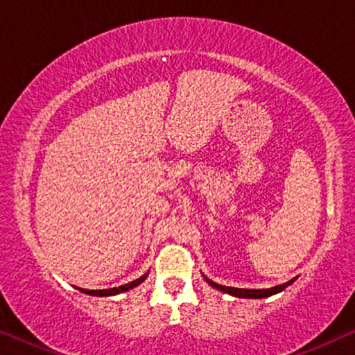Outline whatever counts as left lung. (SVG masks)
<instances>
[{
  "mask_svg": "<svg viewBox=\"0 0 355 355\" xmlns=\"http://www.w3.org/2000/svg\"><path fill=\"white\" fill-rule=\"evenodd\" d=\"M203 278H205V281L210 286H213V288L221 291V293L225 294H230V295H234V297H241V299H265V297H270V295H275L281 293V291H284L288 286H291L295 281V278H293L291 281H288V283L284 284H279V286H275V288H270V289H241V288H231V286H221L215 283V281L208 279L205 275H203Z\"/></svg>",
  "mask_w": 355,
  "mask_h": 355,
  "instance_id": "8db88e82",
  "label": "left lung"
}]
</instances>
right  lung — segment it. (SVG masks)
I'll return each mask as SVG.
<instances>
[{
  "instance_id": "add662e5",
  "label": "right lung",
  "mask_w": 355,
  "mask_h": 355,
  "mask_svg": "<svg viewBox=\"0 0 355 355\" xmlns=\"http://www.w3.org/2000/svg\"><path fill=\"white\" fill-rule=\"evenodd\" d=\"M147 276H148V273H145V275L140 276V278L134 279V281H130V283H128V284H123V286H119V288H111V289H100V291H90V289H82V288H77V289H79L80 293H84V294H89V295H96V297H108V295H116V294L125 293V291H129V289H134L135 286L142 284L144 281L147 279Z\"/></svg>"
}]
</instances>
